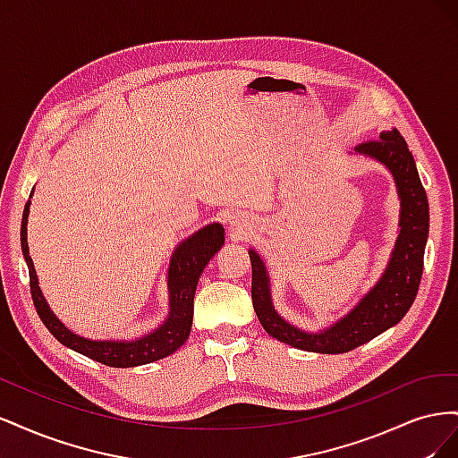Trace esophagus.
<instances>
[{
	"label": "esophagus",
	"instance_id": "34e87169",
	"mask_svg": "<svg viewBox=\"0 0 458 458\" xmlns=\"http://www.w3.org/2000/svg\"><path fill=\"white\" fill-rule=\"evenodd\" d=\"M231 227H233V229H237V231H244V229H246V225H244V219H241V217H233V219H231Z\"/></svg>",
	"mask_w": 458,
	"mask_h": 458
}]
</instances>
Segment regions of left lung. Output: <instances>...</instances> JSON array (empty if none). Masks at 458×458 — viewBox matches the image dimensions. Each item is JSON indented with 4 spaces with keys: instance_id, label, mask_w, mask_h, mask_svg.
Segmentation results:
<instances>
[{
    "instance_id": "1",
    "label": "left lung",
    "mask_w": 458,
    "mask_h": 458,
    "mask_svg": "<svg viewBox=\"0 0 458 458\" xmlns=\"http://www.w3.org/2000/svg\"><path fill=\"white\" fill-rule=\"evenodd\" d=\"M355 152L378 160L394 175L401 200V229L384 275L348 315L318 332L290 325L273 308L266 263L256 250H248L252 261V303L261 327L269 336L303 352L345 353L377 338L405 317L422 279L429 208L405 140L397 130L382 131L378 140L357 145Z\"/></svg>"
}]
</instances>
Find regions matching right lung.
<instances>
[{"label": "right lung", "mask_w": 458, "mask_h": 458, "mask_svg": "<svg viewBox=\"0 0 458 458\" xmlns=\"http://www.w3.org/2000/svg\"><path fill=\"white\" fill-rule=\"evenodd\" d=\"M34 195V189L30 192V199ZM30 214V200L26 202L22 212V224H21V248L29 266L30 275V293L36 311L41 321L47 327L51 335L57 338L66 348H71L81 355H86L93 361H99L108 367L126 369L147 365L152 361H158L162 357H168L177 352L187 342L191 335L192 325V301H195V290L199 284L200 275L208 266L216 252L225 242V231L224 225L210 224L199 229L195 234H191L187 241H183L175 248L172 254L170 267H168V294H170V313L165 317L164 325L150 335L141 336L137 340H89L81 338L71 328H66L41 294L38 276L34 269V261L29 250V239H26V224H29Z\"/></svg>", "instance_id": "add662e5"}]
</instances>
